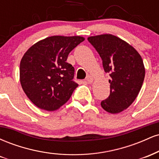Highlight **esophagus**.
Wrapping results in <instances>:
<instances>
[{
	"mask_svg": "<svg viewBox=\"0 0 159 159\" xmlns=\"http://www.w3.org/2000/svg\"><path fill=\"white\" fill-rule=\"evenodd\" d=\"M86 81H87V83L91 84L93 81V78L91 77L90 75H87V78H86Z\"/></svg>",
	"mask_w": 159,
	"mask_h": 159,
	"instance_id": "esophagus-1",
	"label": "esophagus"
}]
</instances>
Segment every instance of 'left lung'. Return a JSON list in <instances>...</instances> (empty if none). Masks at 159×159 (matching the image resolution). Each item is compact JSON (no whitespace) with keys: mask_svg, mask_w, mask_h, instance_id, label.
Returning <instances> with one entry per match:
<instances>
[{"mask_svg":"<svg viewBox=\"0 0 159 159\" xmlns=\"http://www.w3.org/2000/svg\"><path fill=\"white\" fill-rule=\"evenodd\" d=\"M102 61L110 75V95L101 102L105 111L118 114L132 105L145 77L141 57L132 45L117 36L102 34L87 38Z\"/></svg>","mask_w":159,"mask_h":159,"instance_id":"8db88e82","label":"left lung"}]
</instances>
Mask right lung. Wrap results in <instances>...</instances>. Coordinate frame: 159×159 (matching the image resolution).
<instances>
[{
	"instance_id": "right-lung-1",
	"label": "right lung",
	"mask_w": 159,
	"mask_h": 159,
	"mask_svg": "<svg viewBox=\"0 0 159 159\" xmlns=\"http://www.w3.org/2000/svg\"><path fill=\"white\" fill-rule=\"evenodd\" d=\"M84 38L53 36L32 45L20 63V82L24 92L36 106L55 111L69 99L78 84L75 69L66 60Z\"/></svg>"
}]
</instances>
